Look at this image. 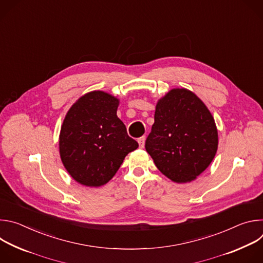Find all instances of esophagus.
Listing matches in <instances>:
<instances>
[{
  "label": "esophagus",
  "instance_id": "1",
  "mask_svg": "<svg viewBox=\"0 0 263 263\" xmlns=\"http://www.w3.org/2000/svg\"><path fill=\"white\" fill-rule=\"evenodd\" d=\"M144 140H145V137H144V136L138 138L137 141H138V144H139V147H140V148H143V147H144Z\"/></svg>",
  "mask_w": 263,
  "mask_h": 263
}]
</instances>
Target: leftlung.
<instances>
[{"mask_svg":"<svg viewBox=\"0 0 263 263\" xmlns=\"http://www.w3.org/2000/svg\"><path fill=\"white\" fill-rule=\"evenodd\" d=\"M145 149L157 168L177 183L192 182L213 160L218 145L214 119L193 91L174 88L158 100Z\"/></svg>","mask_w":263,"mask_h":263,"instance_id":"left-lung-1","label":"left lung"}]
</instances>
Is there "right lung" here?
Instances as JSON below:
<instances>
[{"label": "right lung", "instance_id": "obj_1", "mask_svg": "<svg viewBox=\"0 0 263 263\" xmlns=\"http://www.w3.org/2000/svg\"><path fill=\"white\" fill-rule=\"evenodd\" d=\"M120 100L102 90L85 93L74 102L59 135L61 161L78 183L99 187L109 182L125 157L138 147L118 118Z\"/></svg>", "mask_w": 263, "mask_h": 263}]
</instances>
